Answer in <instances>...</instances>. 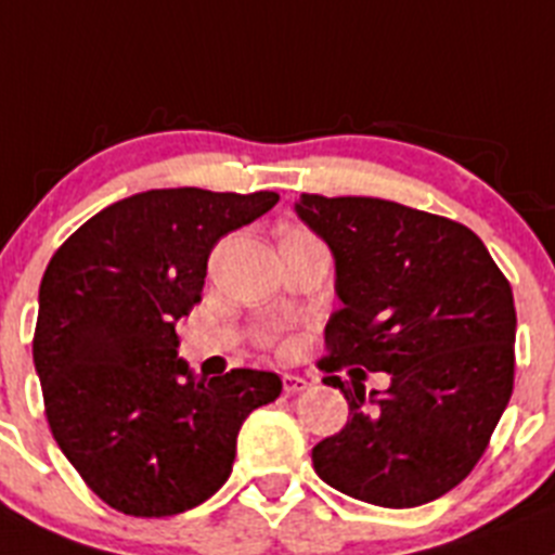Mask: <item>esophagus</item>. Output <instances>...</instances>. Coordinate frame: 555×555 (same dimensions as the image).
<instances>
[{"label":"esophagus","mask_w":555,"mask_h":555,"mask_svg":"<svg viewBox=\"0 0 555 555\" xmlns=\"http://www.w3.org/2000/svg\"><path fill=\"white\" fill-rule=\"evenodd\" d=\"M283 389H286V395H299L308 389V382H305L302 376H292V373H286V376H283Z\"/></svg>","instance_id":"esophagus-1"}]
</instances>
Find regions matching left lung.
<instances>
[{
  "label": "left lung",
  "mask_w": 555,
  "mask_h": 555,
  "mask_svg": "<svg viewBox=\"0 0 555 555\" xmlns=\"http://www.w3.org/2000/svg\"><path fill=\"white\" fill-rule=\"evenodd\" d=\"M297 215L335 256L340 310L319 367L348 400L313 468L351 499L405 509L472 474L515 384V302L488 247L441 215L367 195L302 193ZM357 364L351 385L331 373ZM366 370L390 373L364 398Z\"/></svg>",
  "instance_id": "8db88e82"
}]
</instances>
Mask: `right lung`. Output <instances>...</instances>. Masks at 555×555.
Returning <instances> with one entry per match:
<instances>
[{"label": "right lung", "mask_w": 555, "mask_h": 555, "mask_svg": "<svg viewBox=\"0 0 555 555\" xmlns=\"http://www.w3.org/2000/svg\"><path fill=\"white\" fill-rule=\"evenodd\" d=\"M272 190H146L62 242L40 283L31 357L56 444L94 495L166 518L218 493L236 433L281 395L278 373L195 378L177 321L202 302L212 247L278 204Z\"/></svg>", "instance_id": "right-lung-1"}]
</instances>
